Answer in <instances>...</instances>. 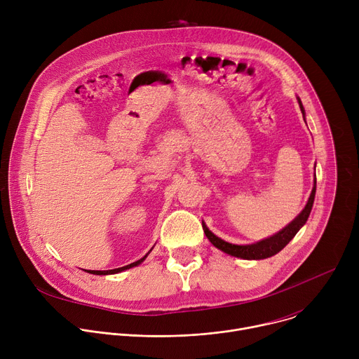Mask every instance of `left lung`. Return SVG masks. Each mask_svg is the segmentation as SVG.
Instances as JSON below:
<instances>
[{
	"label": "left lung",
	"mask_w": 359,
	"mask_h": 359,
	"mask_svg": "<svg viewBox=\"0 0 359 359\" xmlns=\"http://www.w3.org/2000/svg\"><path fill=\"white\" fill-rule=\"evenodd\" d=\"M297 99H298V104H299L302 116H305V111L302 108L301 100H299V97H297ZM316 189H317V180H314L313 191L310 194L309 201H306V204H305V208L302 209V212L288 226H285L281 231H278L277 234H274V236H271L269 238H264V240L257 241V243H254V244L237 245V244H231V243H227V241L222 240L220 237H217L216 234H213L208 229L206 223H201L204 234H206V237L210 240V243L215 247H217L219 250H222V251H224V252H227L230 255H234V257H240V259H244V260H263V259H269V257H271V255H274L278 251H281L294 238V236L306 223V220H309L311 209H313V204H314V198H316Z\"/></svg>",
	"instance_id": "8db88e82"
}]
</instances>
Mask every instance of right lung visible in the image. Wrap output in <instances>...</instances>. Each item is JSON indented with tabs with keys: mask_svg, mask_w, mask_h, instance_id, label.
I'll use <instances>...</instances> for the list:
<instances>
[{
	"mask_svg": "<svg viewBox=\"0 0 359 359\" xmlns=\"http://www.w3.org/2000/svg\"><path fill=\"white\" fill-rule=\"evenodd\" d=\"M151 251V250H150ZM149 254V252H147ZM147 254L144 255V257H142L140 260H137V262H135V263H130V264H128V266H125V267H119V269H114V270H105V271H100V270H86L89 274H95V276H108V274H116V273H121V271H125V270H129V269H132V267H136V266H139L140 263H143V260L147 257Z\"/></svg>",
	"mask_w": 359,
	"mask_h": 359,
	"instance_id": "right-lung-1",
	"label": "right lung"
}]
</instances>
